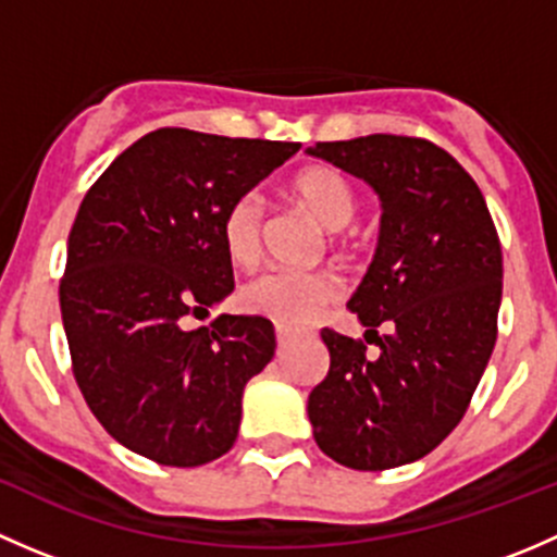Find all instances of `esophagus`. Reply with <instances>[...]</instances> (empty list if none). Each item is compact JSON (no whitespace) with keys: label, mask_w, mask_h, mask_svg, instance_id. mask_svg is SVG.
I'll use <instances>...</instances> for the list:
<instances>
[{"label":"esophagus","mask_w":557,"mask_h":557,"mask_svg":"<svg viewBox=\"0 0 557 557\" xmlns=\"http://www.w3.org/2000/svg\"><path fill=\"white\" fill-rule=\"evenodd\" d=\"M290 342H294V331L285 329V325H277V345H280V350H285V347H288Z\"/></svg>","instance_id":"1"}]
</instances>
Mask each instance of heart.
Wrapping results in <instances>:
<instances>
[{
	"label": "heart",
	"mask_w": 557,
	"mask_h": 557,
	"mask_svg": "<svg viewBox=\"0 0 557 557\" xmlns=\"http://www.w3.org/2000/svg\"><path fill=\"white\" fill-rule=\"evenodd\" d=\"M290 194L325 228L336 234L356 218V190L342 172L331 166H310L290 183ZM263 207L256 194H243L228 205L221 234L228 258L237 267H252L261 252ZM339 285L323 272H290L269 269L243 285L239 299L247 312L263 314L283 325H301L318 314L320 307L336 299Z\"/></svg>",
	"instance_id": "b5f03b06"
}]
</instances>
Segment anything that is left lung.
<instances>
[{"mask_svg": "<svg viewBox=\"0 0 557 557\" xmlns=\"http://www.w3.org/2000/svg\"><path fill=\"white\" fill-rule=\"evenodd\" d=\"M307 153L363 180L383 210L374 261L347 301L380 352L320 331L331 367L307 401L314 442L347 469H396L434 450L480 385L496 345L502 245L471 174L429 139L369 134Z\"/></svg>", "mask_w": 557, "mask_h": 557, "instance_id": "1", "label": "left lung"}]
</instances>
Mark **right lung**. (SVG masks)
<instances>
[{
  "label": "right lung",
  "instance_id": "1",
  "mask_svg": "<svg viewBox=\"0 0 557 557\" xmlns=\"http://www.w3.org/2000/svg\"><path fill=\"white\" fill-rule=\"evenodd\" d=\"M299 143L159 128L123 150L77 210L61 320L83 398L107 434L161 466L210 463L237 442L243 393L274 356L261 314H218L234 290L221 223Z\"/></svg>",
  "mask_w": 557,
  "mask_h": 557
}]
</instances>
